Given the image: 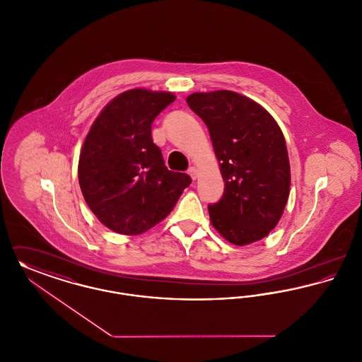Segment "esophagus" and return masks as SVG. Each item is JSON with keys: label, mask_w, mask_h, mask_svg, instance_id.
<instances>
[{"label": "esophagus", "mask_w": 362, "mask_h": 362, "mask_svg": "<svg viewBox=\"0 0 362 362\" xmlns=\"http://www.w3.org/2000/svg\"><path fill=\"white\" fill-rule=\"evenodd\" d=\"M189 175L191 176V179H192V180H195V179L198 177V170H197L195 167H189Z\"/></svg>", "instance_id": "obj_1"}]
</instances>
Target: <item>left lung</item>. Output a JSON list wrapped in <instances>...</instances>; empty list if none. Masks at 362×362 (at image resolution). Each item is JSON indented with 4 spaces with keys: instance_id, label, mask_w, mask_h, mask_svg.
<instances>
[{
    "instance_id": "1",
    "label": "left lung",
    "mask_w": 362,
    "mask_h": 362,
    "mask_svg": "<svg viewBox=\"0 0 362 362\" xmlns=\"http://www.w3.org/2000/svg\"><path fill=\"white\" fill-rule=\"evenodd\" d=\"M189 108L205 122L225 182L209 205L216 230L232 244L266 238L278 224L291 189L284 134L260 104L232 90L195 92Z\"/></svg>"
}]
</instances>
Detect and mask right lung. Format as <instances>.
Masks as SVG:
<instances>
[{
  "instance_id": "right-lung-1",
  "label": "right lung",
  "mask_w": 362,
  "mask_h": 362,
  "mask_svg": "<svg viewBox=\"0 0 362 362\" xmlns=\"http://www.w3.org/2000/svg\"><path fill=\"white\" fill-rule=\"evenodd\" d=\"M171 92L137 88L107 104L90 126L78 183L98 220L121 235H139L163 221L189 187L187 173L170 171L152 139L156 117L175 100Z\"/></svg>"
}]
</instances>
